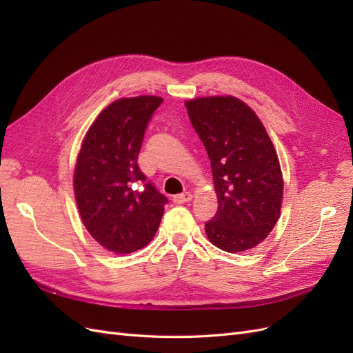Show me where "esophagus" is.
I'll return each instance as SVG.
<instances>
[{"mask_svg": "<svg viewBox=\"0 0 353 353\" xmlns=\"http://www.w3.org/2000/svg\"><path fill=\"white\" fill-rule=\"evenodd\" d=\"M191 199H193V194L190 193V191H185V193H181V194H176L174 197V201L178 203V205H183V203L185 201H190Z\"/></svg>", "mask_w": 353, "mask_h": 353, "instance_id": "34e87169", "label": "esophagus"}]
</instances>
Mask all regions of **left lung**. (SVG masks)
Segmentation results:
<instances>
[{
  "mask_svg": "<svg viewBox=\"0 0 353 353\" xmlns=\"http://www.w3.org/2000/svg\"><path fill=\"white\" fill-rule=\"evenodd\" d=\"M185 108L206 147L218 196L206 236L230 253L253 249L281 210L283 175L271 138L249 105L231 95L190 100Z\"/></svg>",
  "mask_w": 353,
  "mask_h": 353,
  "instance_id": "8db88e82",
  "label": "left lung"
}]
</instances>
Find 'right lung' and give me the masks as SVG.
Returning a JSON list of instances; mask_svg holds the SVG:
<instances>
[{
  "label": "right lung",
  "mask_w": 353,
  "mask_h": 353,
  "mask_svg": "<svg viewBox=\"0 0 353 353\" xmlns=\"http://www.w3.org/2000/svg\"><path fill=\"white\" fill-rule=\"evenodd\" d=\"M163 99L154 95L109 104L83 138L73 174L85 228L110 252L125 254L150 243L168 199L138 166L145 128Z\"/></svg>",
  "instance_id": "1"
}]
</instances>
